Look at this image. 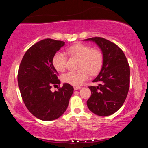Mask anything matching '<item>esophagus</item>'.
<instances>
[{
    "instance_id": "1",
    "label": "esophagus",
    "mask_w": 148,
    "mask_h": 148,
    "mask_svg": "<svg viewBox=\"0 0 148 148\" xmlns=\"http://www.w3.org/2000/svg\"><path fill=\"white\" fill-rule=\"evenodd\" d=\"M81 87H80V86H74V90H77L81 89Z\"/></svg>"
}]
</instances>
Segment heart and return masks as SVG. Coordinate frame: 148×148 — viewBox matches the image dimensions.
<instances>
[{
  "mask_svg": "<svg viewBox=\"0 0 148 148\" xmlns=\"http://www.w3.org/2000/svg\"><path fill=\"white\" fill-rule=\"evenodd\" d=\"M70 56L81 59L78 71H72L62 76V81L72 86H80L88 79L89 73L96 75L100 72L103 64V53L98 49H93L90 46L78 43L69 47L67 50ZM67 58L65 53L57 52L53 57V64L56 69L63 72L67 66Z\"/></svg>",
  "mask_w": 148,
  "mask_h": 148,
  "instance_id": "1",
  "label": "heart"
}]
</instances>
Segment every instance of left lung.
Returning <instances> with one entry per match:
<instances>
[{
	"mask_svg": "<svg viewBox=\"0 0 148 148\" xmlns=\"http://www.w3.org/2000/svg\"><path fill=\"white\" fill-rule=\"evenodd\" d=\"M99 46L103 55V64L99 75L92 82L97 86H89L91 96L87 101L90 111L99 116H108L118 111L126 99L130 83V68L122 49L102 37L84 40Z\"/></svg>",
	"mask_w": 148,
	"mask_h": 148,
	"instance_id": "1",
	"label": "left lung"
}]
</instances>
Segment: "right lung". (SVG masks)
<instances>
[{"instance_id": "obj_1", "label": "right lung", "mask_w": 148, "mask_h": 148, "mask_svg": "<svg viewBox=\"0 0 148 148\" xmlns=\"http://www.w3.org/2000/svg\"><path fill=\"white\" fill-rule=\"evenodd\" d=\"M64 42L45 39L27 50L18 72L21 95L28 110L37 118L51 121L60 118L69 104L74 88L64 84L58 90L52 86L60 84L58 72L53 64V57Z\"/></svg>"}]
</instances>
